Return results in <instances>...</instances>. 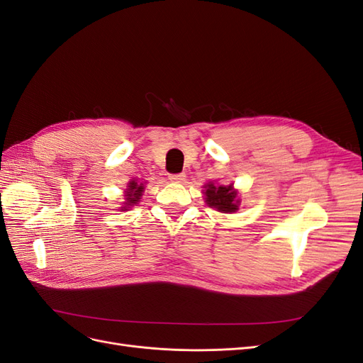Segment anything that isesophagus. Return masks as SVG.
Masks as SVG:
<instances>
[{
    "label": "esophagus",
    "instance_id": "34e87169",
    "mask_svg": "<svg viewBox=\"0 0 363 363\" xmlns=\"http://www.w3.org/2000/svg\"><path fill=\"white\" fill-rule=\"evenodd\" d=\"M169 180L174 183H183L186 180V175L184 174H171Z\"/></svg>",
    "mask_w": 363,
    "mask_h": 363
}]
</instances>
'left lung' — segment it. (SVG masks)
<instances>
[{"label":"left lung","instance_id":"8db88e82","mask_svg":"<svg viewBox=\"0 0 363 363\" xmlns=\"http://www.w3.org/2000/svg\"><path fill=\"white\" fill-rule=\"evenodd\" d=\"M206 203L218 208L219 212L230 213L238 211L239 200H236L238 192L233 189V186H215V184H206Z\"/></svg>","mask_w":363,"mask_h":363}]
</instances>
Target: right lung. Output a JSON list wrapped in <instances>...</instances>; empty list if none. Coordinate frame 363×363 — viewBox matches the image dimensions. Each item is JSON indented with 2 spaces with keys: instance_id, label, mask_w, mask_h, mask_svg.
Segmentation results:
<instances>
[{
  "instance_id": "add662e5",
  "label": "right lung",
  "mask_w": 363,
  "mask_h": 363,
  "mask_svg": "<svg viewBox=\"0 0 363 363\" xmlns=\"http://www.w3.org/2000/svg\"><path fill=\"white\" fill-rule=\"evenodd\" d=\"M142 192H144V184H142V183L138 184L135 180L130 182L128 188L125 191V203H124L125 206L123 208H125V211H127V207L135 206L140 200Z\"/></svg>"
}]
</instances>
